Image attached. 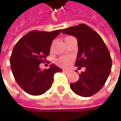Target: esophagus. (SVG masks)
Returning a JSON list of instances; mask_svg holds the SVG:
<instances>
[{"mask_svg": "<svg viewBox=\"0 0 121 121\" xmlns=\"http://www.w3.org/2000/svg\"><path fill=\"white\" fill-rule=\"evenodd\" d=\"M63 72H64V73H66V74H68L69 72H70V71L69 70H64Z\"/></svg>", "mask_w": 121, "mask_h": 121, "instance_id": "obj_1", "label": "esophagus"}]
</instances>
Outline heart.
Returning a JSON list of instances; mask_svg holds the SVG:
<instances>
[{
  "mask_svg": "<svg viewBox=\"0 0 121 121\" xmlns=\"http://www.w3.org/2000/svg\"><path fill=\"white\" fill-rule=\"evenodd\" d=\"M72 37V36H67L65 38V40L67 39ZM71 61H72V58L70 57H68V56H62L59 57L58 59L56 60V63L57 64H58L59 66H62V67H67L70 65Z\"/></svg>",
  "mask_w": 121,
  "mask_h": 121,
  "instance_id": "obj_1",
  "label": "heart"
}]
</instances>
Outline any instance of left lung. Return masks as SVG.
<instances>
[{
  "label": "left lung",
  "mask_w": 121,
  "mask_h": 121,
  "mask_svg": "<svg viewBox=\"0 0 121 121\" xmlns=\"http://www.w3.org/2000/svg\"><path fill=\"white\" fill-rule=\"evenodd\" d=\"M62 33L77 39L78 52L75 66L78 69L85 67L78 81L70 84L71 89L82 97L92 96L102 88L110 73L112 59L109 50L99 34L86 24L66 28Z\"/></svg>",
  "instance_id": "left-lung-1"
}]
</instances>
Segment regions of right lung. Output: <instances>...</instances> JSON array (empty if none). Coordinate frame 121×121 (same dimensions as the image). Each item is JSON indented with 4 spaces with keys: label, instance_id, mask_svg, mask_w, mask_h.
<instances>
[{
    "label": "right lung",
    "instance_id": "1",
    "mask_svg": "<svg viewBox=\"0 0 121 121\" xmlns=\"http://www.w3.org/2000/svg\"><path fill=\"white\" fill-rule=\"evenodd\" d=\"M61 31L33 30L22 37L15 45L10 58L11 70L19 86L28 94L45 93L51 87L54 74L62 72L54 64L45 70L39 68L40 64L45 62L50 53L53 40Z\"/></svg>",
    "mask_w": 121,
    "mask_h": 121
}]
</instances>
